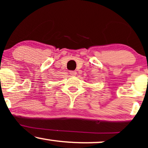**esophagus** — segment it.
I'll return each mask as SVG.
<instances>
[{
  "label": "esophagus",
  "mask_w": 148,
  "mask_h": 148,
  "mask_svg": "<svg viewBox=\"0 0 148 148\" xmlns=\"http://www.w3.org/2000/svg\"><path fill=\"white\" fill-rule=\"evenodd\" d=\"M69 74L72 76H75L76 75V71H69Z\"/></svg>",
  "instance_id": "esophagus-1"
}]
</instances>
